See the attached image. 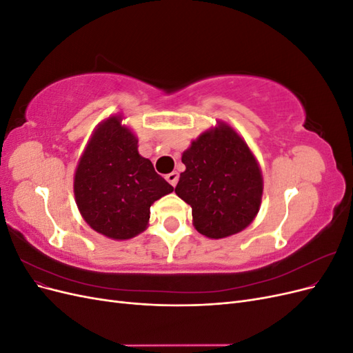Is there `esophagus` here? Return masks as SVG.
<instances>
[{"mask_svg": "<svg viewBox=\"0 0 353 353\" xmlns=\"http://www.w3.org/2000/svg\"><path fill=\"white\" fill-rule=\"evenodd\" d=\"M166 181H168V183L170 184V185H176V183H178V178H179V175H178V172H170V174H168L166 176Z\"/></svg>", "mask_w": 353, "mask_h": 353, "instance_id": "esophagus-1", "label": "esophagus"}]
</instances>
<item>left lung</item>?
<instances>
[{
  "mask_svg": "<svg viewBox=\"0 0 353 353\" xmlns=\"http://www.w3.org/2000/svg\"><path fill=\"white\" fill-rule=\"evenodd\" d=\"M181 160L185 170L175 193L191 206L201 236L225 239L250 225L262 203V170L231 125L218 121L191 141Z\"/></svg>",
  "mask_w": 353,
  "mask_h": 353,
  "instance_id": "left-lung-1",
  "label": "left lung"
}]
</instances>
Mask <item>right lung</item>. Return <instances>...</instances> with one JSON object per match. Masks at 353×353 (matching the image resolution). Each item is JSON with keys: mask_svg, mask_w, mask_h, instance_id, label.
<instances>
[{"mask_svg": "<svg viewBox=\"0 0 353 353\" xmlns=\"http://www.w3.org/2000/svg\"><path fill=\"white\" fill-rule=\"evenodd\" d=\"M122 121V114H112L95 126L73 176L74 201L83 221L117 241L145 231L150 206L174 191L138 153V138Z\"/></svg>", "mask_w": 353, "mask_h": 353, "instance_id": "right-lung-1", "label": "right lung"}]
</instances>
